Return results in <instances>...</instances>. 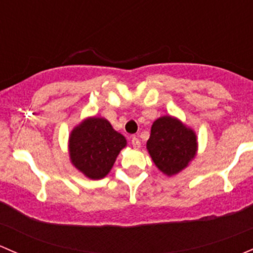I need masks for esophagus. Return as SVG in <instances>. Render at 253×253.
<instances>
[{
	"label": "esophagus",
	"mask_w": 253,
	"mask_h": 253,
	"mask_svg": "<svg viewBox=\"0 0 253 253\" xmlns=\"http://www.w3.org/2000/svg\"><path fill=\"white\" fill-rule=\"evenodd\" d=\"M131 145H132V147L134 148H140V146H141V142H140V140L137 139L136 136H132L131 137Z\"/></svg>",
	"instance_id": "1"
}]
</instances>
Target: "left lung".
I'll return each mask as SVG.
<instances>
[{"label":"left lung","instance_id":"left-lung-1","mask_svg":"<svg viewBox=\"0 0 253 253\" xmlns=\"http://www.w3.org/2000/svg\"><path fill=\"white\" fill-rule=\"evenodd\" d=\"M196 135L178 119L161 117L151 127L147 150L155 165L167 175L179 173L196 153Z\"/></svg>","mask_w":253,"mask_h":253}]
</instances>
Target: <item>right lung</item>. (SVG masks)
<instances>
[{"mask_svg":"<svg viewBox=\"0 0 253 253\" xmlns=\"http://www.w3.org/2000/svg\"><path fill=\"white\" fill-rule=\"evenodd\" d=\"M126 145V137L117 132L108 121L88 118L70 134V160L85 175L97 180L109 173Z\"/></svg>","mask_w":253,"mask_h":253,"instance_id":"obj_1","label":"right lung"}]
</instances>
